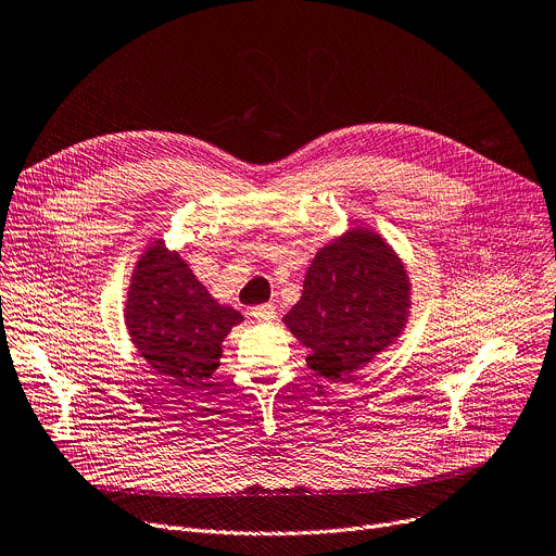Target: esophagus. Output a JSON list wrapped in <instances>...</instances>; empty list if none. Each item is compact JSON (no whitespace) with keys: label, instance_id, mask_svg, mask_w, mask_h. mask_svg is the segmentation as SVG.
<instances>
[{"label":"esophagus","instance_id":"1","mask_svg":"<svg viewBox=\"0 0 556 556\" xmlns=\"http://www.w3.org/2000/svg\"><path fill=\"white\" fill-rule=\"evenodd\" d=\"M252 317L256 321H273L277 317V311L273 304H262V306H254L252 308Z\"/></svg>","mask_w":556,"mask_h":556}]
</instances>
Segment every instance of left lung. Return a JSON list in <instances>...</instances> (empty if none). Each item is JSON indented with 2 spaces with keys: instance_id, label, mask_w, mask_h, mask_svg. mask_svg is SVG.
<instances>
[{
  "instance_id": "8db88e82",
  "label": "left lung",
  "mask_w": 556,
  "mask_h": 556,
  "mask_svg": "<svg viewBox=\"0 0 556 556\" xmlns=\"http://www.w3.org/2000/svg\"><path fill=\"white\" fill-rule=\"evenodd\" d=\"M409 277L380 235L355 228L321 248L302 300L283 324L306 349L308 366L330 382L366 366L402 332Z\"/></svg>"
}]
</instances>
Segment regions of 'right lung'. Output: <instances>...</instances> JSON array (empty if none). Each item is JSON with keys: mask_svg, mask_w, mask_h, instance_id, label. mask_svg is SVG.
I'll return each instance as SVG.
<instances>
[{"mask_svg": "<svg viewBox=\"0 0 556 556\" xmlns=\"http://www.w3.org/2000/svg\"><path fill=\"white\" fill-rule=\"evenodd\" d=\"M125 315L131 342L154 371L190 387L216 371L220 342L243 319L239 311L216 304L163 241L136 264Z\"/></svg>", "mask_w": 556, "mask_h": 556, "instance_id": "obj_1", "label": "right lung"}]
</instances>
